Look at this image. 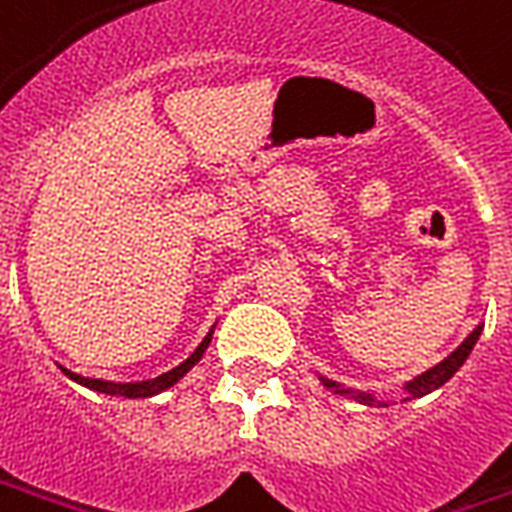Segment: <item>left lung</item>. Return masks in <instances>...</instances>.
Segmentation results:
<instances>
[{
	"instance_id": "obj_1",
	"label": "left lung",
	"mask_w": 512,
	"mask_h": 512,
	"mask_svg": "<svg viewBox=\"0 0 512 512\" xmlns=\"http://www.w3.org/2000/svg\"><path fill=\"white\" fill-rule=\"evenodd\" d=\"M480 331H483V325H478L475 331L469 333L467 339L458 344L456 350L450 352L445 361L437 363V366H431L429 372H423L420 377H415L412 382H407V385H404V391H407V399H404V401L418 399V396H426V393L437 391L439 385H445V382H448L450 377H453V374H456L458 369L464 366V361L469 358V352H472V347H475V342H478ZM323 385H325V388H333L336 393H342V396H355V399L363 401V404H372V401H374L372 393L344 391V388H339V385H336V382H331V380H323Z\"/></svg>"
}]
</instances>
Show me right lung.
I'll list each match as a JSON object with an SVG mask.
<instances>
[{"label": "right lung", "mask_w": 512, "mask_h": 512, "mask_svg": "<svg viewBox=\"0 0 512 512\" xmlns=\"http://www.w3.org/2000/svg\"><path fill=\"white\" fill-rule=\"evenodd\" d=\"M211 333H214V328L208 331V336L200 342V347L192 355H189L187 361L179 363L176 369H170V372L160 374V377H154V380H146V382H127V385H121V382H105V380H89V377H81V374H73L67 372V369H62L70 380L81 382V385H86V388H92V391H100V393H108V396H124V399H149V396H157V393L168 391L170 385H176V382L184 377V374L195 366V363L203 358V352H206V347L211 344Z\"/></svg>", "instance_id": "right-lung-1"}]
</instances>
